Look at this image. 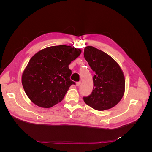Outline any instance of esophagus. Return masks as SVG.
<instances>
[{"label":"esophagus","instance_id":"34e87169","mask_svg":"<svg viewBox=\"0 0 152 152\" xmlns=\"http://www.w3.org/2000/svg\"><path fill=\"white\" fill-rule=\"evenodd\" d=\"M80 84H81V82H77V83H76V86H79L80 85Z\"/></svg>","mask_w":152,"mask_h":152}]
</instances>
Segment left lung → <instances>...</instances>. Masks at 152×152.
Segmentation results:
<instances>
[{
  "mask_svg": "<svg viewBox=\"0 0 152 152\" xmlns=\"http://www.w3.org/2000/svg\"><path fill=\"white\" fill-rule=\"evenodd\" d=\"M84 56L95 73L93 92L84 97V102L98 111L113 108L121 100L125 91L122 69L108 54L93 46L84 48Z\"/></svg>",
  "mask_w": 152,
  "mask_h": 152,
  "instance_id": "left-lung-1",
  "label": "left lung"
}]
</instances>
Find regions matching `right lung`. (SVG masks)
<instances>
[{
    "label": "right lung",
    "mask_w": 152,
    "mask_h": 152,
    "mask_svg": "<svg viewBox=\"0 0 152 152\" xmlns=\"http://www.w3.org/2000/svg\"><path fill=\"white\" fill-rule=\"evenodd\" d=\"M82 50L70 45L48 47L34 54L23 72L21 82L28 98L42 108L61 102L74 82L68 65Z\"/></svg>",
    "instance_id": "1"
}]
</instances>
